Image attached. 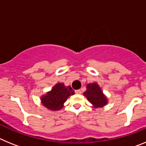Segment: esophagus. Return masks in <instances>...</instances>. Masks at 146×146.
Instances as JSON below:
<instances>
[{
    "label": "esophagus",
    "instance_id": "esophagus-1",
    "mask_svg": "<svg viewBox=\"0 0 146 146\" xmlns=\"http://www.w3.org/2000/svg\"><path fill=\"white\" fill-rule=\"evenodd\" d=\"M75 94H82V91H81V90H76V91H75Z\"/></svg>",
    "mask_w": 146,
    "mask_h": 146
}]
</instances>
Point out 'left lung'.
Returning a JSON list of instances; mask_svg holds the SVG:
<instances>
[{
	"label": "left lung",
	"instance_id": "left-lung-1",
	"mask_svg": "<svg viewBox=\"0 0 146 146\" xmlns=\"http://www.w3.org/2000/svg\"><path fill=\"white\" fill-rule=\"evenodd\" d=\"M94 108H102L108 104V99L96 82L90 83L87 86V90L83 93Z\"/></svg>",
	"mask_w": 146,
	"mask_h": 146
}]
</instances>
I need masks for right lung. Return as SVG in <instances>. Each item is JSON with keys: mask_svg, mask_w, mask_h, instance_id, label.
<instances>
[{"mask_svg": "<svg viewBox=\"0 0 146 146\" xmlns=\"http://www.w3.org/2000/svg\"><path fill=\"white\" fill-rule=\"evenodd\" d=\"M74 94L71 86L66 87L64 83H58L50 91L41 97L42 104L50 110H59L69 96Z\"/></svg>", "mask_w": 146, "mask_h": 146, "instance_id": "right-lung-1", "label": "right lung"}]
</instances>
